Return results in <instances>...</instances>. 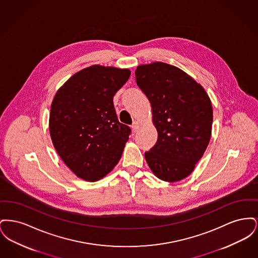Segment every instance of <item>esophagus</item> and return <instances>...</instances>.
<instances>
[{
  "label": "esophagus",
  "instance_id": "34e87169",
  "mask_svg": "<svg viewBox=\"0 0 258 258\" xmlns=\"http://www.w3.org/2000/svg\"><path fill=\"white\" fill-rule=\"evenodd\" d=\"M138 128H139V123L135 121L134 123H133V125H132V131H133V133L135 134V133L138 131Z\"/></svg>",
  "mask_w": 258,
  "mask_h": 258
}]
</instances>
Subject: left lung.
I'll return each mask as SVG.
<instances>
[{"label": "left lung", "instance_id": "1", "mask_svg": "<svg viewBox=\"0 0 258 258\" xmlns=\"http://www.w3.org/2000/svg\"><path fill=\"white\" fill-rule=\"evenodd\" d=\"M135 80L151 103L158 132L156 145L145 153L148 165L164 182L181 181L195 170L210 142L208 94L190 75L162 61L138 66Z\"/></svg>", "mask_w": 258, "mask_h": 258}]
</instances>
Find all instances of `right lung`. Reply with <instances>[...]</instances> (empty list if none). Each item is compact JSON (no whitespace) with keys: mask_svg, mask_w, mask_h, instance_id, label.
Instances as JSON below:
<instances>
[{"mask_svg":"<svg viewBox=\"0 0 258 258\" xmlns=\"http://www.w3.org/2000/svg\"><path fill=\"white\" fill-rule=\"evenodd\" d=\"M130 76L127 69L94 64L74 74L53 98L51 140L78 178L98 181L121 159L131 128L118 121L113 97Z\"/></svg>","mask_w":258,"mask_h":258,"instance_id":"obj_1","label":"right lung"}]
</instances>
